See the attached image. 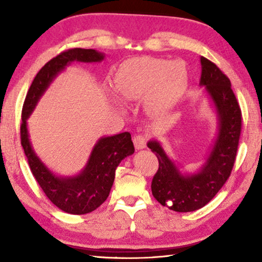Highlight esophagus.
Masks as SVG:
<instances>
[{
	"instance_id": "1",
	"label": "esophagus",
	"mask_w": 262,
	"mask_h": 262,
	"mask_svg": "<svg viewBox=\"0 0 262 262\" xmlns=\"http://www.w3.org/2000/svg\"><path fill=\"white\" fill-rule=\"evenodd\" d=\"M133 142H134V145H135V148L137 150L144 149L145 147H147V136L139 134V135H136L134 137V140H133Z\"/></svg>"
}]
</instances>
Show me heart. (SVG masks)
Here are the masks:
<instances>
[{
	"label": "heart",
	"instance_id": "obj_1",
	"mask_svg": "<svg viewBox=\"0 0 262 262\" xmlns=\"http://www.w3.org/2000/svg\"><path fill=\"white\" fill-rule=\"evenodd\" d=\"M187 85V69L183 61L151 56L126 60L119 66L113 89L121 98L137 100L145 97L152 107H163L183 94Z\"/></svg>",
	"mask_w": 262,
	"mask_h": 262
}]
</instances>
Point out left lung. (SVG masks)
I'll use <instances>...</instances> for the list:
<instances>
[{
  "mask_svg": "<svg viewBox=\"0 0 262 262\" xmlns=\"http://www.w3.org/2000/svg\"><path fill=\"white\" fill-rule=\"evenodd\" d=\"M200 85L205 86L217 115V135L206 162L195 173H183L156 140L148 142L159 163L152 195L171 210L188 212L205 207L231 174L242 130V112L231 82L215 63L201 56Z\"/></svg>",
  "mask_w": 262,
  "mask_h": 262,
  "instance_id": "left-lung-1",
  "label": "left lung"
}]
</instances>
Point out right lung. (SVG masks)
Listing matches in <instances>:
<instances>
[{
	"label": "right lung",
	"instance_id": "add662e5",
	"mask_svg": "<svg viewBox=\"0 0 262 262\" xmlns=\"http://www.w3.org/2000/svg\"><path fill=\"white\" fill-rule=\"evenodd\" d=\"M105 54L96 50L72 48L48 61L39 70L26 95L21 111L20 141L32 174L52 203L73 215H83L97 209L107 199L115 170L123 158L134 154V144L128 132L104 136L92 148L83 170L76 176H56L34 152L28 130V119L51 83L74 61L101 62Z\"/></svg>",
	"mask_w": 262,
	"mask_h": 262
}]
</instances>
